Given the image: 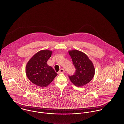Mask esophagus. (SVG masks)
Wrapping results in <instances>:
<instances>
[{
    "label": "esophagus",
    "mask_w": 124,
    "mask_h": 124,
    "mask_svg": "<svg viewBox=\"0 0 124 124\" xmlns=\"http://www.w3.org/2000/svg\"><path fill=\"white\" fill-rule=\"evenodd\" d=\"M65 70L63 69H61L59 71H58V73H64Z\"/></svg>",
    "instance_id": "34e87169"
}]
</instances>
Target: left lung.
<instances>
[{
    "mask_svg": "<svg viewBox=\"0 0 124 124\" xmlns=\"http://www.w3.org/2000/svg\"><path fill=\"white\" fill-rule=\"evenodd\" d=\"M75 67L74 74L69 76L72 83L76 87L85 85L92 80L95 74V68L92 61L84 53L77 50L69 51Z\"/></svg>",
    "mask_w": 124,
    "mask_h": 124,
    "instance_id": "8db88e82",
    "label": "left lung"
}]
</instances>
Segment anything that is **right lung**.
<instances>
[{"label": "right lung", "mask_w": 124, "mask_h": 124, "mask_svg": "<svg viewBox=\"0 0 124 124\" xmlns=\"http://www.w3.org/2000/svg\"><path fill=\"white\" fill-rule=\"evenodd\" d=\"M52 51L41 50L36 53L28 62L26 74L33 84L41 87L48 86L57 76V73L47 62L51 56Z\"/></svg>", "instance_id": "right-lung-1"}]
</instances>
